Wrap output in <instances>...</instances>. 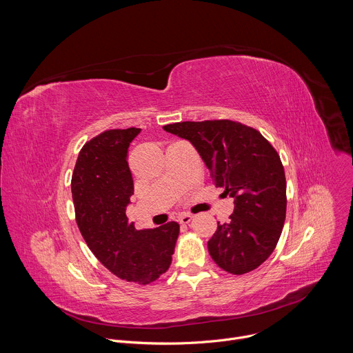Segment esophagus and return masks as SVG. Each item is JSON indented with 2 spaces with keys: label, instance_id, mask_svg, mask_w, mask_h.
<instances>
[{
  "label": "esophagus",
  "instance_id": "esophagus-1",
  "mask_svg": "<svg viewBox=\"0 0 353 353\" xmlns=\"http://www.w3.org/2000/svg\"><path fill=\"white\" fill-rule=\"evenodd\" d=\"M191 219H192V215H190V214H181V215L179 216V222H180L181 225H187V223H190V222H191Z\"/></svg>",
  "mask_w": 353,
  "mask_h": 353
}]
</instances>
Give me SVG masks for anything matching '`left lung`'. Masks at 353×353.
Masks as SVG:
<instances>
[{"label": "left lung", "mask_w": 353, "mask_h": 353, "mask_svg": "<svg viewBox=\"0 0 353 353\" xmlns=\"http://www.w3.org/2000/svg\"><path fill=\"white\" fill-rule=\"evenodd\" d=\"M165 131L192 143L216 187L234 201L228 223L208 241L223 271L243 275L259 268L276 247L286 216L285 170L260 131L232 120L183 121Z\"/></svg>", "instance_id": "1"}]
</instances>
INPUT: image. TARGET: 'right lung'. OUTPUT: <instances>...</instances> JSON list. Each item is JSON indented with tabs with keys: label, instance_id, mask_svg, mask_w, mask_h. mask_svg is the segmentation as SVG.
Returning a JSON list of instances; mask_svg holds the SVG:
<instances>
[{
	"label": "right lung",
	"instance_id": "1",
	"mask_svg": "<svg viewBox=\"0 0 353 353\" xmlns=\"http://www.w3.org/2000/svg\"><path fill=\"white\" fill-rule=\"evenodd\" d=\"M141 128L108 130L88 141L78 155L71 191L75 218L94 257L116 276L148 285L165 274L180 226L168 222L137 230L125 215L134 194L127 155Z\"/></svg>",
	"mask_w": 353,
	"mask_h": 353
}]
</instances>
